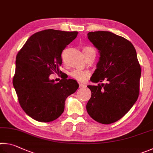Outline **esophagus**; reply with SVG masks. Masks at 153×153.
<instances>
[{"instance_id":"esophagus-1","label":"esophagus","mask_w":153,"mask_h":153,"mask_svg":"<svg viewBox=\"0 0 153 153\" xmlns=\"http://www.w3.org/2000/svg\"><path fill=\"white\" fill-rule=\"evenodd\" d=\"M79 87L80 88H84V87H86V85L83 83H80L79 84Z\"/></svg>"}]
</instances>
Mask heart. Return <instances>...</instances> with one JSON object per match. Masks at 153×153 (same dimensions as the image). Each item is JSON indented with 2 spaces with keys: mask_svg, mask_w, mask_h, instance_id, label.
I'll return each mask as SVG.
<instances>
[{
  "mask_svg": "<svg viewBox=\"0 0 153 153\" xmlns=\"http://www.w3.org/2000/svg\"><path fill=\"white\" fill-rule=\"evenodd\" d=\"M82 52L85 56L87 54V53H91V52H95V50L93 48L90 47V46H87L83 48V50H82ZM89 72L88 71H81V70H74L72 72H71V76L73 79H75L76 80H79V81H84L85 80H86L88 76H89Z\"/></svg>",
  "mask_w": 153,
  "mask_h": 153,
  "instance_id": "b5f03b06",
  "label": "heart"
}]
</instances>
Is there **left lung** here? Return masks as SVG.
Returning <instances> with one entry per match:
<instances>
[{"label": "left lung", "mask_w": 153, "mask_h": 153, "mask_svg": "<svg viewBox=\"0 0 153 153\" xmlns=\"http://www.w3.org/2000/svg\"><path fill=\"white\" fill-rule=\"evenodd\" d=\"M88 39L100 52L91 81L106 83L88 85L91 97L87 111L99 123L109 124L126 114L139 95L141 68L132 43L109 31H94Z\"/></svg>", "instance_id": "left-lung-1"}]
</instances>
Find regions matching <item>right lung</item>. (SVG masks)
<instances>
[{"instance_id":"add662e5","label":"right lung","mask_w":153,"mask_h":153,"mask_svg":"<svg viewBox=\"0 0 153 153\" xmlns=\"http://www.w3.org/2000/svg\"><path fill=\"white\" fill-rule=\"evenodd\" d=\"M77 34L55 29L37 32L16 56L13 86L23 111L36 121L49 122L60 117L66 98L79 88L74 79L56 83L49 78L53 72H60L62 52Z\"/></svg>"}]
</instances>
